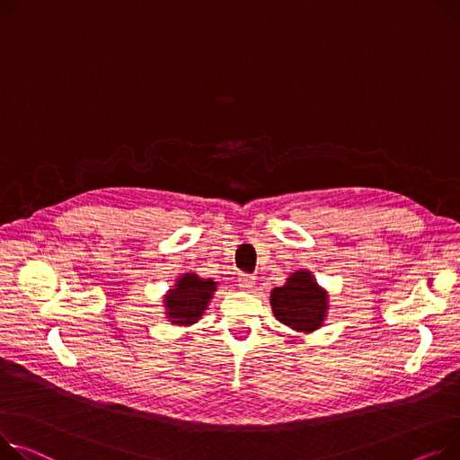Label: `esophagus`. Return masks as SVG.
I'll return each instance as SVG.
<instances>
[{
  "mask_svg": "<svg viewBox=\"0 0 460 460\" xmlns=\"http://www.w3.org/2000/svg\"><path fill=\"white\" fill-rule=\"evenodd\" d=\"M236 281H238V287H240V288L250 290V288H253V285H255V275H252V273H240L238 278H236Z\"/></svg>",
  "mask_w": 460,
  "mask_h": 460,
  "instance_id": "obj_1",
  "label": "esophagus"
}]
</instances>
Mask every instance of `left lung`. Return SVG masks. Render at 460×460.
<instances>
[{
  "mask_svg": "<svg viewBox=\"0 0 460 460\" xmlns=\"http://www.w3.org/2000/svg\"><path fill=\"white\" fill-rule=\"evenodd\" d=\"M270 303L281 323L294 331L311 332L325 320L327 292L316 285L311 271L301 270L292 273L283 287L271 290Z\"/></svg>",
  "mask_w": 460,
  "mask_h": 460,
  "instance_id": "8db88e82",
  "label": "left lung"
}]
</instances>
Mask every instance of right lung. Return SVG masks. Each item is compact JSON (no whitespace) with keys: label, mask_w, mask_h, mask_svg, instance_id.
<instances>
[{"label":"right lung","mask_w":460,"mask_h":460,"mask_svg":"<svg viewBox=\"0 0 460 460\" xmlns=\"http://www.w3.org/2000/svg\"><path fill=\"white\" fill-rule=\"evenodd\" d=\"M217 290V283L212 279H201L196 273H185L175 283V288L164 297V307L168 309L166 316L172 323L190 325L199 320L207 303Z\"/></svg>","instance_id":"add662e5"}]
</instances>
